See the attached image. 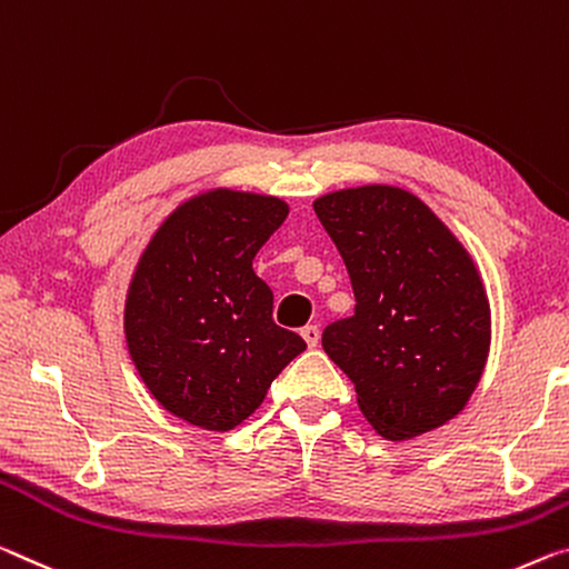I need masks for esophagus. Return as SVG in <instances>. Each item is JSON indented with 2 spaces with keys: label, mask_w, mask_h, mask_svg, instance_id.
Wrapping results in <instances>:
<instances>
[{
  "label": "esophagus",
  "mask_w": 569,
  "mask_h": 569,
  "mask_svg": "<svg viewBox=\"0 0 569 569\" xmlns=\"http://www.w3.org/2000/svg\"><path fill=\"white\" fill-rule=\"evenodd\" d=\"M301 337L306 339V345H309V347L313 349V347H319L321 331H319V327H313V323H309V327L301 329Z\"/></svg>",
  "instance_id": "34e87169"
}]
</instances>
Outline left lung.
I'll return each instance as SVG.
<instances>
[{
	"label": "left lung",
	"instance_id": "8db88e82",
	"mask_svg": "<svg viewBox=\"0 0 569 569\" xmlns=\"http://www.w3.org/2000/svg\"><path fill=\"white\" fill-rule=\"evenodd\" d=\"M313 210L357 301L351 317L323 329V351L355 382L380 436L443 426L479 385L491 341L489 301L468 252L398 187L341 189Z\"/></svg>",
	"mask_w": 569,
	"mask_h": 569
}]
</instances>
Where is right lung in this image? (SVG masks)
<instances>
[{"label":"right lung","mask_w":569,"mask_h":569,"mask_svg":"<svg viewBox=\"0 0 569 569\" xmlns=\"http://www.w3.org/2000/svg\"><path fill=\"white\" fill-rule=\"evenodd\" d=\"M276 197L214 189L171 212L126 301V341L149 392L207 430H232L306 341L273 321V291L252 258L281 228Z\"/></svg>","instance_id":"add662e5"}]
</instances>
